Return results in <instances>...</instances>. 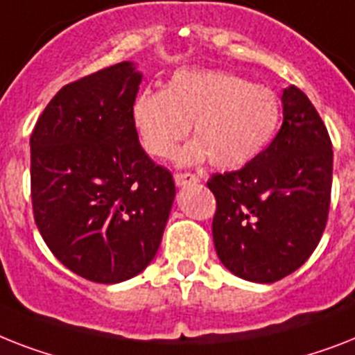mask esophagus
Wrapping results in <instances>:
<instances>
[{
    "mask_svg": "<svg viewBox=\"0 0 355 355\" xmlns=\"http://www.w3.org/2000/svg\"><path fill=\"white\" fill-rule=\"evenodd\" d=\"M198 182V177L197 175H191V173H177L175 175V184L178 187L187 186V184H197Z\"/></svg>",
    "mask_w": 355,
    "mask_h": 355,
    "instance_id": "1",
    "label": "esophagus"
}]
</instances>
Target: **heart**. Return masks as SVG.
Masks as SVG:
<instances>
[{
  "label": "heart",
  "instance_id": "1",
  "mask_svg": "<svg viewBox=\"0 0 355 355\" xmlns=\"http://www.w3.org/2000/svg\"><path fill=\"white\" fill-rule=\"evenodd\" d=\"M281 103L266 85L217 69H180L162 91H142L131 103V123L148 155L169 158L189 131L197 135L177 153L180 164L209 157L215 168H241L277 131Z\"/></svg>",
  "mask_w": 355,
  "mask_h": 355
}]
</instances>
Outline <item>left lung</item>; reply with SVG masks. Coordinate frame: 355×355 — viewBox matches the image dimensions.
Listing matches in <instances>:
<instances>
[{
	"label": "left lung",
	"instance_id": "obj_1",
	"mask_svg": "<svg viewBox=\"0 0 355 355\" xmlns=\"http://www.w3.org/2000/svg\"><path fill=\"white\" fill-rule=\"evenodd\" d=\"M282 125L252 162L217 173L213 243L224 266L252 282L281 281L318 248L328 220L334 151L328 131L295 85L282 91Z\"/></svg>",
	"mask_w": 355,
	"mask_h": 355
}]
</instances>
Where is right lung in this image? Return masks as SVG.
<instances>
[{
	"label": "right lung",
	"mask_w": 355,
	"mask_h": 355,
	"mask_svg": "<svg viewBox=\"0 0 355 355\" xmlns=\"http://www.w3.org/2000/svg\"><path fill=\"white\" fill-rule=\"evenodd\" d=\"M142 82L122 62L56 93L31 135L36 226L80 277L128 281L148 268L175 200V180L146 155L131 123Z\"/></svg>",
	"instance_id": "add662e5"
}]
</instances>
